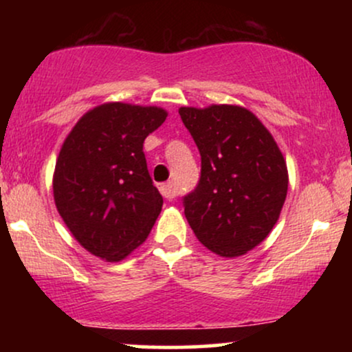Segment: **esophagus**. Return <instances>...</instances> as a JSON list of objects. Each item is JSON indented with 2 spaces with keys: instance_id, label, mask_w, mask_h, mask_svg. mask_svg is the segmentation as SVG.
I'll return each mask as SVG.
<instances>
[{
  "instance_id": "obj_1",
  "label": "esophagus",
  "mask_w": 352,
  "mask_h": 352,
  "mask_svg": "<svg viewBox=\"0 0 352 352\" xmlns=\"http://www.w3.org/2000/svg\"><path fill=\"white\" fill-rule=\"evenodd\" d=\"M159 190H160V193H162L164 199L172 200L173 197H175V188H173V185L170 184V182H167V184H162V185H160Z\"/></svg>"
}]
</instances>
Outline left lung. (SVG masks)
<instances>
[{"label": "left lung", "instance_id": "1", "mask_svg": "<svg viewBox=\"0 0 352 352\" xmlns=\"http://www.w3.org/2000/svg\"><path fill=\"white\" fill-rule=\"evenodd\" d=\"M201 157L200 180L184 197L185 217L200 243L225 258L245 254L280 218L288 168L268 129L240 106L180 107Z\"/></svg>", "mask_w": 352, "mask_h": 352}]
</instances>
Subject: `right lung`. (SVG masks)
<instances>
[{
  "label": "right lung",
  "instance_id": "add662e5",
  "mask_svg": "<svg viewBox=\"0 0 352 352\" xmlns=\"http://www.w3.org/2000/svg\"><path fill=\"white\" fill-rule=\"evenodd\" d=\"M165 119L160 107L107 102L80 117L60 147L56 208L72 236L102 260L120 261L142 245L162 210L144 140Z\"/></svg>",
  "mask_w": 352,
  "mask_h": 352
}]
</instances>
